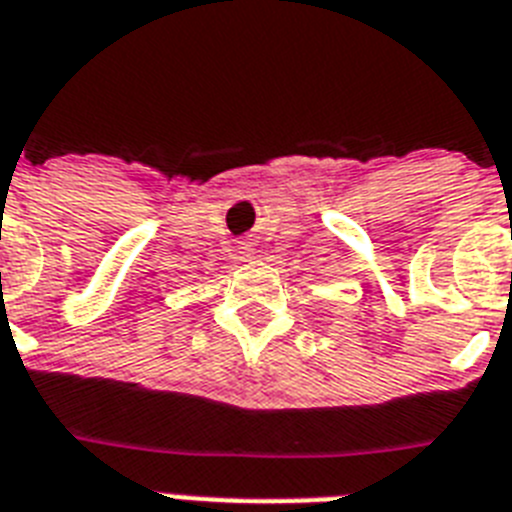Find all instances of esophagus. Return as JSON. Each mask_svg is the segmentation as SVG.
I'll list each match as a JSON object with an SVG mask.
<instances>
[{
    "mask_svg": "<svg viewBox=\"0 0 512 512\" xmlns=\"http://www.w3.org/2000/svg\"><path fill=\"white\" fill-rule=\"evenodd\" d=\"M242 249H244V252H252V249H249V244H244V247H242Z\"/></svg>",
    "mask_w": 512,
    "mask_h": 512,
    "instance_id": "esophagus-1",
    "label": "esophagus"
}]
</instances>
